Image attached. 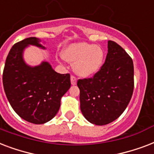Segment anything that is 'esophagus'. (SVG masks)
<instances>
[{"mask_svg": "<svg viewBox=\"0 0 154 154\" xmlns=\"http://www.w3.org/2000/svg\"><path fill=\"white\" fill-rule=\"evenodd\" d=\"M71 85H75L76 84V78L75 77H74L73 75L71 76Z\"/></svg>", "mask_w": 154, "mask_h": 154, "instance_id": "obj_1", "label": "esophagus"}]
</instances>
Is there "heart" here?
<instances>
[{
    "instance_id": "1",
    "label": "heart",
    "mask_w": 154,
    "mask_h": 154,
    "mask_svg": "<svg viewBox=\"0 0 154 154\" xmlns=\"http://www.w3.org/2000/svg\"><path fill=\"white\" fill-rule=\"evenodd\" d=\"M63 58L73 64L74 72L82 78H91L100 71L105 54L102 47L88 42H75L62 51Z\"/></svg>"
}]
</instances>
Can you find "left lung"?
Segmentation results:
<instances>
[{
    "mask_svg": "<svg viewBox=\"0 0 154 154\" xmlns=\"http://www.w3.org/2000/svg\"><path fill=\"white\" fill-rule=\"evenodd\" d=\"M132 58L113 41L108 42V54L100 71L91 79L78 80L80 109L86 120L105 125L127 108L134 88Z\"/></svg>",
    "mask_w": 154,
    "mask_h": 154,
    "instance_id": "obj_1",
    "label": "left lung"
}]
</instances>
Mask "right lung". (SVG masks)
Instances as JSON below:
<instances>
[{"instance_id": "right-lung-1", "label": "right lung", "mask_w": 154, "mask_h": 154, "mask_svg": "<svg viewBox=\"0 0 154 154\" xmlns=\"http://www.w3.org/2000/svg\"><path fill=\"white\" fill-rule=\"evenodd\" d=\"M42 40L31 37L13 46L7 56L3 86L15 112L29 123L42 125L58 113L61 99L71 88L69 74L57 73L48 62L30 66L24 59V51L34 46L46 47Z\"/></svg>"}]
</instances>
